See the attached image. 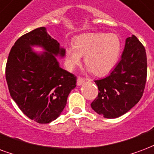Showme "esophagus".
Masks as SVG:
<instances>
[{"label":"esophagus","mask_w":154,"mask_h":154,"mask_svg":"<svg viewBox=\"0 0 154 154\" xmlns=\"http://www.w3.org/2000/svg\"><path fill=\"white\" fill-rule=\"evenodd\" d=\"M85 81L86 80H85L84 78H82V77H77V86H82L83 83L85 82Z\"/></svg>","instance_id":"1"}]
</instances>
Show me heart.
<instances>
[{
  "instance_id": "b5f03b06",
  "label": "heart",
  "mask_w": 154,
  "mask_h": 154,
  "mask_svg": "<svg viewBox=\"0 0 154 154\" xmlns=\"http://www.w3.org/2000/svg\"><path fill=\"white\" fill-rule=\"evenodd\" d=\"M66 59L70 68L78 64L82 55L90 72L98 76L109 73L118 62L121 52V42L116 34L87 32L74 39L73 44L64 45Z\"/></svg>"
}]
</instances>
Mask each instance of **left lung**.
Returning <instances> with one entry per match:
<instances>
[{"label":"left lung","mask_w":154,"mask_h":154,"mask_svg":"<svg viewBox=\"0 0 154 154\" xmlns=\"http://www.w3.org/2000/svg\"><path fill=\"white\" fill-rule=\"evenodd\" d=\"M147 77L145 49L134 35L126 39L122 58L109 76L94 81L98 97L92 109L105 118L122 116L140 101Z\"/></svg>","instance_id":"obj_1"}]
</instances>
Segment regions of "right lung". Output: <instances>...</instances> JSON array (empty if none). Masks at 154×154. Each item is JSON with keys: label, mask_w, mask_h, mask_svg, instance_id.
<instances>
[{"label": "right lung", "mask_w": 154, "mask_h": 154, "mask_svg": "<svg viewBox=\"0 0 154 154\" xmlns=\"http://www.w3.org/2000/svg\"><path fill=\"white\" fill-rule=\"evenodd\" d=\"M33 47L43 51L36 52ZM64 56V48L45 27L19 37L10 52L5 78L10 96L27 117L38 123H50L59 118L76 87V77L57 60L56 57Z\"/></svg>", "instance_id": "add662e5"}]
</instances>
